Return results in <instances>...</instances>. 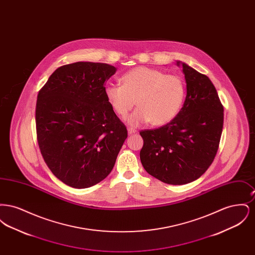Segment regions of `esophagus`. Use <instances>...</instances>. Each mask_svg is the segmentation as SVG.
<instances>
[{"label": "esophagus", "mask_w": 255, "mask_h": 255, "mask_svg": "<svg viewBox=\"0 0 255 255\" xmlns=\"http://www.w3.org/2000/svg\"><path fill=\"white\" fill-rule=\"evenodd\" d=\"M136 132L134 129H133V128H128V133L129 134H132V133H134Z\"/></svg>", "instance_id": "34e87169"}]
</instances>
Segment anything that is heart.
Returning <instances> with one entry per match:
<instances>
[{
	"mask_svg": "<svg viewBox=\"0 0 255 255\" xmlns=\"http://www.w3.org/2000/svg\"><path fill=\"white\" fill-rule=\"evenodd\" d=\"M122 82V85H106L104 93L122 119L126 118L136 103L138 108L127 119L132 126L148 122L154 126L165 125L182 109L185 85L178 75L140 66L124 73Z\"/></svg>",
	"mask_w": 255,
	"mask_h": 255,
	"instance_id": "obj_1",
	"label": "heart"
}]
</instances>
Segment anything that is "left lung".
Segmentation results:
<instances>
[{
  "mask_svg": "<svg viewBox=\"0 0 255 255\" xmlns=\"http://www.w3.org/2000/svg\"><path fill=\"white\" fill-rule=\"evenodd\" d=\"M186 97L169 123L139 133V157L146 172L161 182L181 185L199 179L213 162L224 124V107L210 79L184 63Z\"/></svg>",
  "mask_w": 255,
  "mask_h": 255,
  "instance_id": "8db88e82",
  "label": "left lung"
}]
</instances>
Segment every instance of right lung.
Returning <instances> with one entry per match:
<instances>
[{
  "mask_svg": "<svg viewBox=\"0 0 255 255\" xmlns=\"http://www.w3.org/2000/svg\"><path fill=\"white\" fill-rule=\"evenodd\" d=\"M116 72L104 63L64 65L38 93V145L52 174L69 186L87 188L104 180L127 138L104 93Z\"/></svg>",
  "mask_w": 255,
  "mask_h": 255,
  "instance_id": "right-lung-1",
  "label": "right lung"
}]
</instances>
